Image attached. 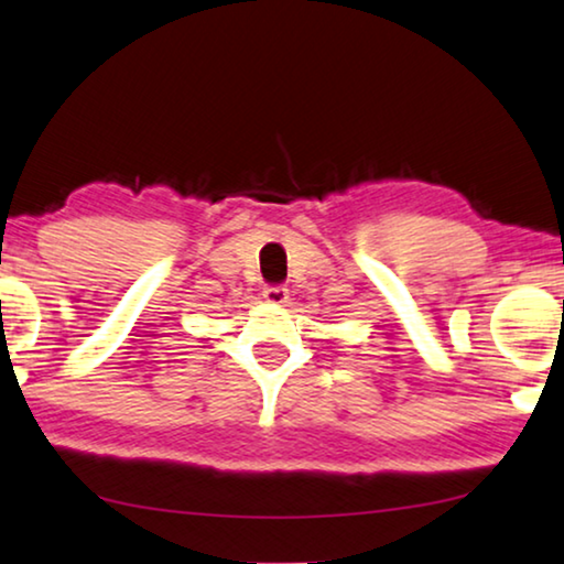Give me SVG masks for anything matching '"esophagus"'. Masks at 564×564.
Masks as SVG:
<instances>
[{"mask_svg": "<svg viewBox=\"0 0 564 564\" xmlns=\"http://www.w3.org/2000/svg\"><path fill=\"white\" fill-rule=\"evenodd\" d=\"M263 299L268 301V304L283 306V304H289V289H285V285H268V289L263 291Z\"/></svg>", "mask_w": 564, "mask_h": 564, "instance_id": "obj_1", "label": "esophagus"}]
</instances>
